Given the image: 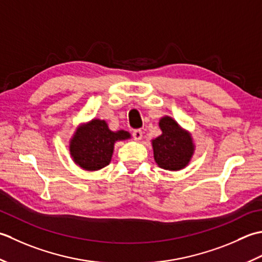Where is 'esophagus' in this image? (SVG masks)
Wrapping results in <instances>:
<instances>
[{
  "label": "esophagus",
  "mask_w": 262,
  "mask_h": 262,
  "mask_svg": "<svg viewBox=\"0 0 262 262\" xmlns=\"http://www.w3.org/2000/svg\"><path fill=\"white\" fill-rule=\"evenodd\" d=\"M132 136H133V139H135L136 141L141 140V139H142V131L141 130H135L132 132Z\"/></svg>",
  "instance_id": "esophagus-1"
}]
</instances>
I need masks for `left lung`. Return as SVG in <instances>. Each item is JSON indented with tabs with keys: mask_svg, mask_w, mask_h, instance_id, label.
Listing matches in <instances>:
<instances>
[{
	"mask_svg": "<svg viewBox=\"0 0 262 262\" xmlns=\"http://www.w3.org/2000/svg\"><path fill=\"white\" fill-rule=\"evenodd\" d=\"M159 127L162 135L151 140L155 162L167 170L183 169L194 154L191 133L170 116H163L159 120Z\"/></svg>",
	"mask_w": 262,
	"mask_h": 262,
	"instance_id": "1",
	"label": "left lung"
}]
</instances>
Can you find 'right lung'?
<instances>
[{
	"mask_svg": "<svg viewBox=\"0 0 262 262\" xmlns=\"http://www.w3.org/2000/svg\"><path fill=\"white\" fill-rule=\"evenodd\" d=\"M127 131H112L106 121L93 119L77 127L70 139V155L79 167L94 172L107 166L114 150V143L130 139Z\"/></svg>",
	"mask_w": 262,
	"mask_h": 262,
	"instance_id": "add662e5",
	"label": "right lung"
}]
</instances>
